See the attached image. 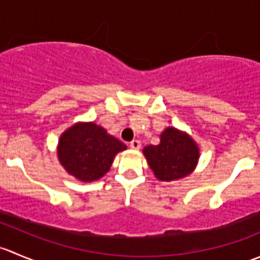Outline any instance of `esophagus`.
Returning a JSON list of instances; mask_svg holds the SVG:
<instances>
[{
  "mask_svg": "<svg viewBox=\"0 0 260 260\" xmlns=\"http://www.w3.org/2000/svg\"><path fill=\"white\" fill-rule=\"evenodd\" d=\"M129 147L132 149H140L141 148V142L138 140H133L132 142L129 143Z\"/></svg>",
  "mask_w": 260,
  "mask_h": 260,
  "instance_id": "esophagus-1",
  "label": "esophagus"
}]
</instances>
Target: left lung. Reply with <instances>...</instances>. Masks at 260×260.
<instances>
[{
    "label": "left lung",
    "instance_id": "1",
    "mask_svg": "<svg viewBox=\"0 0 260 260\" xmlns=\"http://www.w3.org/2000/svg\"><path fill=\"white\" fill-rule=\"evenodd\" d=\"M142 152L156 179L164 182L187 177L200 158V148L193 138L175 127H167L159 135V145L147 146Z\"/></svg>",
    "mask_w": 260,
    "mask_h": 260
}]
</instances>
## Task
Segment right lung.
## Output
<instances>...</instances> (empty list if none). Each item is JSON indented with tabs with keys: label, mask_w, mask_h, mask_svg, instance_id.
I'll return each mask as SVG.
<instances>
[{
	"label": "right lung",
	"mask_w": 260,
	"mask_h": 260,
	"mask_svg": "<svg viewBox=\"0 0 260 260\" xmlns=\"http://www.w3.org/2000/svg\"><path fill=\"white\" fill-rule=\"evenodd\" d=\"M127 146L94 122H77L61 133L56 153L65 171L81 182H93L111 170L115 154Z\"/></svg>",
	"instance_id": "add662e5"
}]
</instances>
